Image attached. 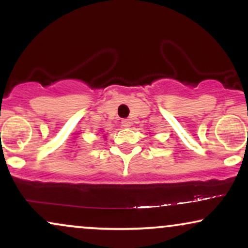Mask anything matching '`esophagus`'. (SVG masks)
Masks as SVG:
<instances>
[{"label": "esophagus", "mask_w": 248, "mask_h": 248, "mask_svg": "<svg viewBox=\"0 0 248 248\" xmlns=\"http://www.w3.org/2000/svg\"><path fill=\"white\" fill-rule=\"evenodd\" d=\"M130 124H132V122H130V120H128V119H124V120L121 121V126L124 128L130 127Z\"/></svg>", "instance_id": "esophagus-1"}]
</instances>
